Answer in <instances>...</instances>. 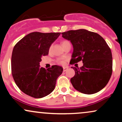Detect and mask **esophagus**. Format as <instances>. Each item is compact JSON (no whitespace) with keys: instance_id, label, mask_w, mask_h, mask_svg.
Segmentation results:
<instances>
[{"instance_id":"34e87169","label":"esophagus","mask_w":122,"mask_h":122,"mask_svg":"<svg viewBox=\"0 0 122 122\" xmlns=\"http://www.w3.org/2000/svg\"><path fill=\"white\" fill-rule=\"evenodd\" d=\"M68 69V67L67 66L64 67V68H63V71H64V72H65V71H66Z\"/></svg>"}]
</instances>
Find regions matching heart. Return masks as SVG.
I'll use <instances>...</instances> for the list:
<instances>
[{
  "instance_id": "obj_1",
  "label": "heart",
  "mask_w": 122,
  "mask_h": 122,
  "mask_svg": "<svg viewBox=\"0 0 122 122\" xmlns=\"http://www.w3.org/2000/svg\"><path fill=\"white\" fill-rule=\"evenodd\" d=\"M68 43H70L69 41H63L62 42V43H61V44H62V46L68 44ZM51 46L50 47V50L51 49ZM66 58H58V60H57V62L58 63H59V64H64V63H65V61H66Z\"/></svg>"
}]
</instances>
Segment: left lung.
I'll return each instance as SVG.
<instances>
[{
  "label": "left lung",
  "instance_id": "left-lung-1",
  "mask_svg": "<svg viewBox=\"0 0 122 122\" xmlns=\"http://www.w3.org/2000/svg\"><path fill=\"white\" fill-rule=\"evenodd\" d=\"M72 43L73 51L72 64L82 61L81 68L72 67L75 75L71 82L75 89L85 94H93L104 88L112 72V56L103 38L85 29L70 30L61 33Z\"/></svg>",
  "mask_w": 122,
  "mask_h": 122
}]
</instances>
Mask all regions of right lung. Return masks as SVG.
I'll list each match as a JSON object with an SVG mask.
<instances>
[{
  "label": "right lung",
  "instance_id": "right-lung-1",
  "mask_svg": "<svg viewBox=\"0 0 122 122\" xmlns=\"http://www.w3.org/2000/svg\"><path fill=\"white\" fill-rule=\"evenodd\" d=\"M60 34L33 32L15 45L11 57L12 75L16 85L25 94L42 98L55 88L62 68L53 65L46 69L40 67V62L42 57L48 54L50 46Z\"/></svg>",
  "mask_w": 122,
  "mask_h": 122
}]
</instances>
